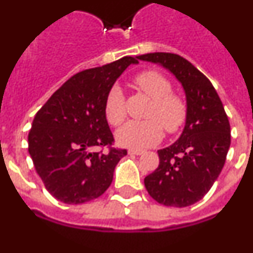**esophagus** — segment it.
<instances>
[{"label": "esophagus", "instance_id": "obj_1", "mask_svg": "<svg viewBox=\"0 0 253 253\" xmlns=\"http://www.w3.org/2000/svg\"><path fill=\"white\" fill-rule=\"evenodd\" d=\"M128 153L129 155L140 156V155H143V153H145V150H140V148H131V150H128Z\"/></svg>", "mask_w": 253, "mask_h": 253}]
</instances>
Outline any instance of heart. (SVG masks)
Returning <instances> with one entry per match:
<instances>
[{
	"mask_svg": "<svg viewBox=\"0 0 253 253\" xmlns=\"http://www.w3.org/2000/svg\"><path fill=\"white\" fill-rule=\"evenodd\" d=\"M134 84L152 100L146 121H127L116 132V140L124 147H150L161 141L165 129L177 132L185 125L187 106L181 97L172 94L169 80L156 71H145L134 77ZM105 115L113 126L121 124L126 116L125 97L119 86H113L105 102Z\"/></svg>",
	"mask_w": 253,
	"mask_h": 253,
	"instance_id": "1",
	"label": "heart"
}]
</instances>
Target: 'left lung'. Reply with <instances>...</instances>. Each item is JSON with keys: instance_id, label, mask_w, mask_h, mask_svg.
Wrapping results in <instances>:
<instances>
[{"instance_id": "obj_1", "label": "left lung", "mask_w": 253, "mask_h": 253, "mask_svg": "<svg viewBox=\"0 0 253 253\" xmlns=\"http://www.w3.org/2000/svg\"><path fill=\"white\" fill-rule=\"evenodd\" d=\"M136 58L171 72L182 86L187 106L182 133L157 151L160 165L145 177V187L165 206H191L209 192L222 171L231 145L227 115L210 80L186 58L167 52Z\"/></svg>"}]
</instances>
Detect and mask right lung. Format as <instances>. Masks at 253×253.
Segmentation results:
<instances>
[{"label":"right lung","mask_w":253,"mask_h":253,"mask_svg":"<svg viewBox=\"0 0 253 253\" xmlns=\"http://www.w3.org/2000/svg\"><path fill=\"white\" fill-rule=\"evenodd\" d=\"M136 57L76 73L52 94L35 116L28 133V153L46 190L67 205L100 197L112 183L113 172L126 150L108 153L113 134L105 102L116 80Z\"/></svg>","instance_id":"1"}]
</instances>
